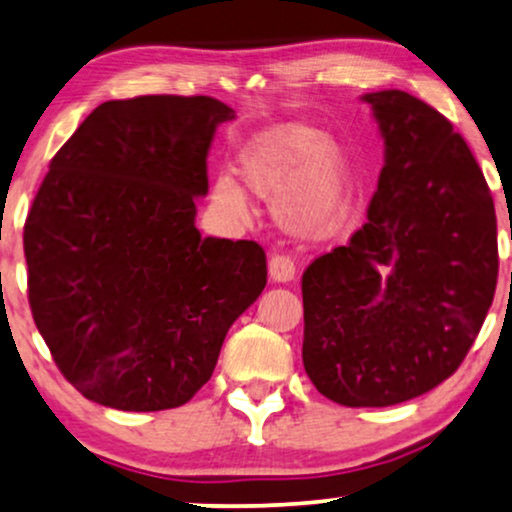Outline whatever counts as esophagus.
<instances>
[{
	"instance_id": "obj_1",
	"label": "esophagus",
	"mask_w": 512,
	"mask_h": 512,
	"mask_svg": "<svg viewBox=\"0 0 512 512\" xmlns=\"http://www.w3.org/2000/svg\"><path fill=\"white\" fill-rule=\"evenodd\" d=\"M296 273V266H294V259L289 255H273L271 262H269V276L278 282H289L294 278Z\"/></svg>"
}]
</instances>
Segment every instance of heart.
<instances>
[{
  "instance_id": "b5f03b06",
  "label": "heart",
  "mask_w": 512,
  "mask_h": 512,
  "mask_svg": "<svg viewBox=\"0 0 512 512\" xmlns=\"http://www.w3.org/2000/svg\"><path fill=\"white\" fill-rule=\"evenodd\" d=\"M239 172L253 193L276 197V216L296 234H329L345 218L347 160L317 128L280 124L259 133L239 156ZM216 200L234 216L248 211L246 193L230 177L216 181Z\"/></svg>"
}]
</instances>
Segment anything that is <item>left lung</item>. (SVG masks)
Listing matches in <instances>:
<instances>
[{
    "mask_svg": "<svg viewBox=\"0 0 512 512\" xmlns=\"http://www.w3.org/2000/svg\"><path fill=\"white\" fill-rule=\"evenodd\" d=\"M386 144L368 223L303 273V365L345 407L418 398L460 368L499 276L497 216L474 154L432 105L365 94Z\"/></svg>",
    "mask_w": 512,
    "mask_h": 512,
    "instance_id": "1",
    "label": "left lung"
}]
</instances>
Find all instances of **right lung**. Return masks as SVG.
Here are the masks:
<instances>
[{
  "instance_id": "add662e5",
  "label": "right lung",
  "mask_w": 512,
  "mask_h": 512,
  "mask_svg": "<svg viewBox=\"0 0 512 512\" xmlns=\"http://www.w3.org/2000/svg\"><path fill=\"white\" fill-rule=\"evenodd\" d=\"M211 96L108 101L50 160L25 220L27 296L57 368L121 411L186 404L266 285L255 241L202 239Z\"/></svg>"
}]
</instances>
